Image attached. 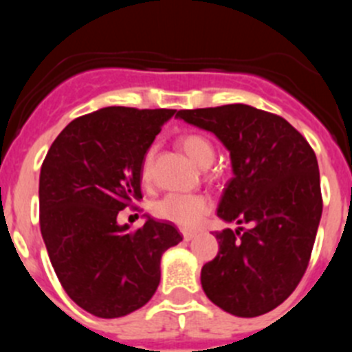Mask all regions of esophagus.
<instances>
[{
    "instance_id": "esophagus-1",
    "label": "esophagus",
    "mask_w": 352,
    "mask_h": 352,
    "mask_svg": "<svg viewBox=\"0 0 352 352\" xmlns=\"http://www.w3.org/2000/svg\"><path fill=\"white\" fill-rule=\"evenodd\" d=\"M182 236H184V240H186V242H190V240L194 239V236H196V232H182Z\"/></svg>"
}]
</instances>
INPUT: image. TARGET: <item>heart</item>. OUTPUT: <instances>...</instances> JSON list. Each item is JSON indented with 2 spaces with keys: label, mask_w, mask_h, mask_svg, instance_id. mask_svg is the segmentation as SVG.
Masks as SVG:
<instances>
[{
  "label": "heart",
  "mask_w": 352,
  "mask_h": 352,
  "mask_svg": "<svg viewBox=\"0 0 352 352\" xmlns=\"http://www.w3.org/2000/svg\"><path fill=\"white\" fill-rule=\"evenodd\" d=\"M179 144L184 153L201 168H208L214 160V148L211 141L201 134H186L180 138ZM153 155V148L144 155L143 166H141V177L144 182H148L151 177ZM209 209H211V201L202 194H166L155 202L151 211L156 218L173 223L184 230H194L208 214Z\"/></svg>",
  "instance_id": "b5f03b06"
}]
</instances>
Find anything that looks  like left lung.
Returning a JSON list of instances; mask_svg holds the SVG:
<instances>
[{
  "mask_svg": "<svg viewBox=\"0 0 352 352\" xmlns=\"http://www.w3.org/2000/svg\"><path fill=\"white\" fill-rule=\"evenodd\" d=\"M230 151L233 177L218 206L225 221L248 225L214 236L219 252L201 271L206 296L236 317L274 310L310 262L322 216L320 173L308 141L276 113L250 105L179 110Z\"/></svg>",
  "mask_w": 352,
  "mask_h": 352,
  "instance_id": "left-lung-1",
  "label": "left lung"
}]
</instances>
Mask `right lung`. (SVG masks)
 <instances>
[{"label":"right lung","mask_w":352,"mask_h":352,"mask_svg":"<svg viewBox=\"0 0 352 352\" xmlns=\"http://www.w3.org/2000/svg\"><path fill=\"white\" fill-rule=\"evenodd\" d=\"M172 109L105 107L71 120L45 155L38 180L41 233L67 296L100 318L146 305L160 261L182 242L172 223L148 216L129 232L117 223L140 201L141 166Z\"/></svg>","instance_id":"obj_1"}]
</instances>
